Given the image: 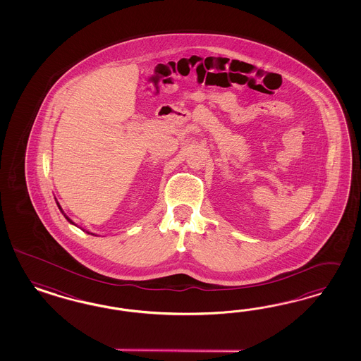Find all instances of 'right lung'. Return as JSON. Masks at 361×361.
<instances>
[{
    "mask_svg": "<svg viewBox=\"0 0 361 361\" xmlns=\"http://www.w3.org/2000/svg\"><path fill=\"white\" fill-rule=\"evenodd\" d=\"M56 204H58V202H56ZM58 208L61 209V212H62V213H63V210H62V208H61V207H59V204H58ZM63 214H65V213H63ZM65 217H66V219H67V221H68V222H70V224H73V225H74V222H73V221H71V219H68V217H67V216H66V214H65Z\"/></svg>",
    "mask_w": 361,
    "mask_h": 361,
    "instance_id": "1",
    "label": "right lung"
}]
</instances>
